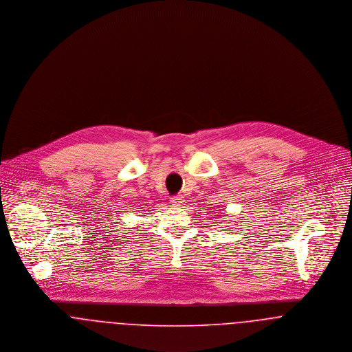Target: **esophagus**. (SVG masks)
<instances>
[{"label":"esophagus","mask_w":352,"mask_h":352,"mask_svg":"<svg viewBox=\"0 0 352 352\" xmlns=\"http://www.w3.org/2000/svg\"><path fill=\"white\" fill-rule=\"evenodd\" d=\"M184 203V201L182 197H174V198H171V206H174V207H182Z\"/></svg>","instance_id":"obj_1"}]
</instances>
